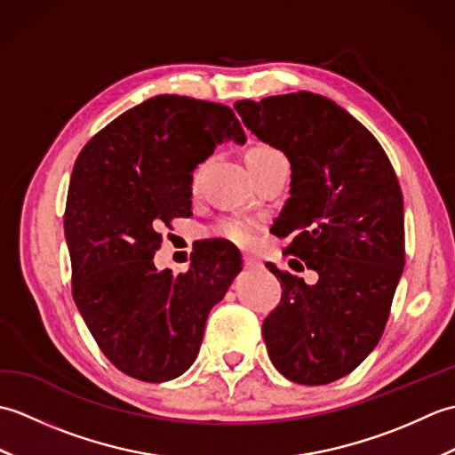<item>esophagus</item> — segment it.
I'll return each instance as SVG.
<instances>
[{"label": "esophagus", "instance_id": "1", "mask_svg": "<svg viewBox=\"0 0 455 455\" xmlns=\"http://www.w3.org/2000/svg\"><path fill=\"white\" fill-rule=\"evenodd\" d=\"M259 266V262L256 258H252V256H244V267L246 269H256Z\"/></svg>", "mask_w": 455, "mask_h": 455}]
</instances>
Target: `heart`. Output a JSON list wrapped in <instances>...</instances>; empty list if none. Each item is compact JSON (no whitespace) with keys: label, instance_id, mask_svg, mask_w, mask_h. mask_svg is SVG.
I'll list each match as a JSON object with an SVG mask.
<instances>
[{"label":"heart","instance_id":"heart-1","mask_svg":"<svg viewBox=\"0 0 455 455\" xmlns=\"http://www.w3.org/2000/svg\"><path fill=\"white\" fill-rule=\"evenodd\" d=\"M274 154H279L277 150L264 147V144H258V147H252L246 152V164L250 162H258V160H264L267 156H274ZM215 235L228 240V243H233L236 246H243V248H250L254 246L256 243V236H258V222L252 219H244V217H228V219H222L219 225L215 227Z\"/></svg>","mask_w":455,"mask_h":455}]
</instances>
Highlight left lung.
<instances>
[{"mask_svg":"<svg viewBox=\"0 0 455 455\" xmlns=\"http://www.w3.org/2000/svg\"><path fill=\"white\" fill-rule=\"evenodd\" d=\"M244 127L282 150L291 189L274 222L315 285L279 272L282 303L264 342L289 381L326 385L354 371L379 342L404 267V212L397 176L373 134L324 95L297 92L235 103ZM293 266V264H291Z\"/></svg>","mask_w":455,"mask_h":455,"instance_id":"obj_1","label":"left lung"}]
</instances>
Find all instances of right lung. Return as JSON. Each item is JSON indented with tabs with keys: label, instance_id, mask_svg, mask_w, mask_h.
I'll return each instance as SVG.
<instances>
[{
	"label": "right lung",
	"instance_id": "1",
	"mask_svg": "<svg viewBox=\"0 0 455 455\" xmlns=\"http://www.w3.org/2000/svg\"><path fill=\"white\" fill-rule=\"evenodd\" d=\"M228 140L246 134L227 105L156 95L101 129L74 164L64 215L72 295L101 352L134 379L189 370L211 308L243 269L225 243L197 252L186 274L154 266L160 228L191 215L193 170Z\"/></svg>",
	"mask_w": 455,
	"mask_h": 455
}]
</instances>
